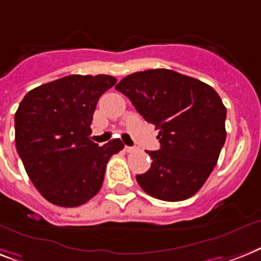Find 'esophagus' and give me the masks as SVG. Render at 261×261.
<instances>
[{
  "mask_svg": "<svg viewBox=\"0 0 261 261\" xmlns=\"http://www.w3.org/2000/svg\"><path fill=\"white\" fill-rule=\"evenodd\" d=\"M137 150V147H133V146H124V151L126 152H134Z\"/></svg>",
  "mask_w": 261,
  "mask_h": 261,
  "instance_id": "1",
  "label": "esophagus"
}]
</instances>
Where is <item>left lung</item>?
<instances>
[{
    "label": "left lung",
    "instance_id": "8db88e82",
    "mask_svg": "<svg viewBox=\"0 0 261 261\" xmlns=\"http://www.w3.org/2000/svg\"><path fill=\"white\" fill-rule=\"evenodd\" d=\"M146 122L154 124L161 149L146 151L151 166L137 175L142 189L162 201L194 196L215 169L225 143L226 109L211 86L171 69H147L115 86Z\"/></svg>",
    "mask_w": 261,
    "mask_h": 261
}]
</instances>
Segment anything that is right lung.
Here are the masks:
<instances>
[{
	"label": "right lung",
	"mask_w": 261,
	"mask_h": 261,
	"mask_svg": "<svg viewBox=\"0 0 261 261\" xmlns=\"http://www.w3.org/2000/svg\"><path fill=\"white\" fill-rule=\"evenodd\" d=\"M115 83L110 75L65 76L29 91L17 109V152L36 189L57 206L91 200L109 160L124 147L120 139H90L97 100Z\"/></svg>",
	"instance_id": "right-lung-1"
}]
</instances>
